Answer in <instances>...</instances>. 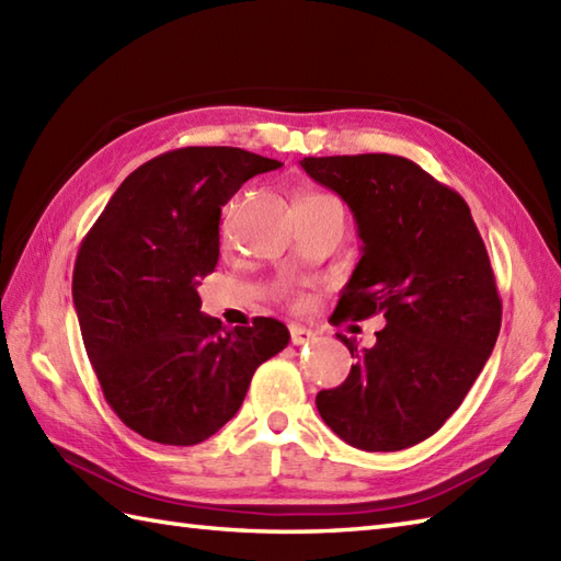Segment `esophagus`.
<instances>
[{
	"label": "esophagus",
	"instance_id": "esophagus-1",
	"mask_svg": "<svg viewBox=\"0 0 561 561\" xmlns=\"http://www.w3.org/2000/svg\"><path fill=\"white\" fill-rule=\"evenodd\" d=\"M289 332H291V344H296V347H299V344H308L311 340H316L313 332L308 328H301V325H291Z\"/></svg>",
	"mask_w": 561,
	"mask_h": 561
}]
</instances>
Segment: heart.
Instances as JSON below:
<instances>
[{
    "instance_id": "1",
    "label": "heart",
    "mask_w": 561,
    "mask_h": 561,
    "mask_svg": "<svg viewBox=\"0 0 561 561\" xmlns=\"http://www.w3.org/2000/svg\"><path fill=\"white\" fill-rule=\"evenodd\" d=\"M306 199H311V197H306ZM296 304H304V301H301V299H296Z\"/></svg>"
}]
</instances>
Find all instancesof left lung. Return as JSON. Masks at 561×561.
Returning a JSON list of instances; mask_svg holds the SVG:
<instances>
[{"label": "left lung", "mask_w": 561, "mask_h": 561, "mask_svg": "<svg viewBox=\"0 0 561 561\" xmlns=\"http://www.w3.org/2000/svg\"><path fill=\"white\" fill-rule=\"evenodd\" d=\"M301 165L347 202L364 243L332 323L386 318L368 350L337 332L356 362L342 386L318 392V412L354 448H410L460 408L494 350L502 299L490 255L465 199L410 159Z\"/></svg>", "instance_id": "left-lung-1"}]
</instances>
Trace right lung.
I'll use <instances>...</instances> for the list:
<instances>
[{
    "instance_id": "add662e5",
    "label": "right lung",
    "mask_w": 561,
    "mask_h": 561,
    "mask_svg": "<svg viewBox=\"0 0 561 561\" xmlns=\"http://www.w3.org/2000/svg\"><path fill=\"white\" fill-rule=\"evenodd\" d=\"M279 165L236 147L165 151L125 178L81 241L71 296L83 347L105 402L139 436L202 444L289 344L274 318L224 328L197 294L219 260L221 207Z\"/></svg>"
}]
</instances>
